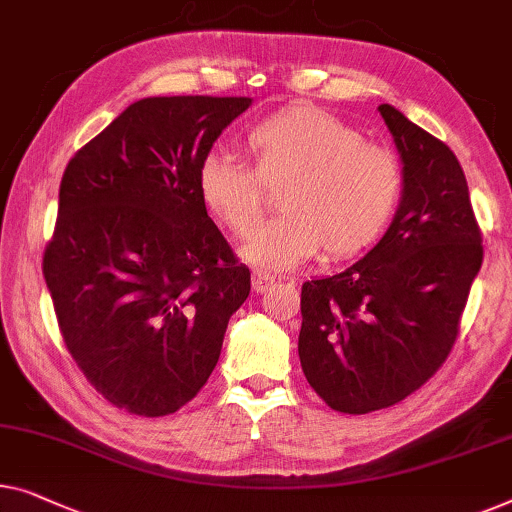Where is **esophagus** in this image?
<instances>
[{"label":"esophagus","mask_w":512,"mask_h":512,"mask_svg":"<svg viewBox=\"0 0 512 512\" xmlns=\"http://www.w3.org/2000/svg\"><path fill=\"white\" fill-rule=\"evenodd\" d=\"M274 279L270 277V274H265L261 270H254V274H251V288H254L256 293H265L268 288H272Z\"/></svg>","instance_id":"34e87169"}]
</instances>
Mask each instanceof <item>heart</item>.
Returning <instances> with one entry per match:
<instances>
[{"mask_svg":"<svg viewBox=\"0 0 512 512\" xmlns=\"http://www.w3.org/2000/svg\"><path fill=\"white\" fill-rule=\"evenodd\" d=\"M251 168L207 154L196 189L207 214L235 238L254 231L263 187H277V217L242 244L240 256L268 272L293 270L325 251L360 254L381 238L402 196V168L390 150L362 140L328 110L281 108L244 136Z\"/></svg>","mask_w":512,"mask_h":512,"instance_id":"b5f03b06","label":"heart"}]
</instances>
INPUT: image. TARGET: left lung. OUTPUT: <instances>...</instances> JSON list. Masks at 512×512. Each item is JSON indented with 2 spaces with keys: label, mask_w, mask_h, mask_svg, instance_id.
Segmentation results:
<instances>
[{
  "label": "left lung",
  "mask_w": 512,
  "mask_h": 512,
  "mask_svg": "<svg viewBox=\"0 0 512 512\" xmlns=\"http://www.w3.org/2000/svg\"><path fill=\"white\" fill-rule=\"evenodd\" d=\"M379 113L402 161V196L379 244L302 284L300 365L330 409L369 413L418 390L448 358L483 265L453 150L390 103Z\"/></svg>",
  "instance_id": "left-lung-1"
}]
</instances>
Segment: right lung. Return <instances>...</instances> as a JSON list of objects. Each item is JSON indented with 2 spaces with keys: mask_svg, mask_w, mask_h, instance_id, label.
Segmentation results:
<instances>
[{
  "mask_svg": "<svg viewBox=\"0 0 512 512\" xmlns=\"http://www.w3.org/2000/svg\"><path fill=\"white\" fill-rule=\"evenodd\" d=\"M249 106V96H147L64 170L43 277L80 372L136 416L196 397L249 295V268L196 189L214 140Z\"/></svg>",
  "mask_w": 512,
  "mask_h": 512,
  "instance_id": "right-lung-1",
  "label": "right lung"
}]
</instances>
